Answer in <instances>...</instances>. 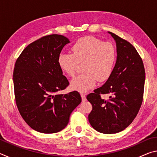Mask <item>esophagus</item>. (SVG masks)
I'll use <instances>...</instances> for the list:
<instances>
[{"instance_id":"34e87169","label":"esophagus","mask_w":157,"mask_h":157,"mask_svg":"<svg viewBox=\"0 0 157 157\" xmlns=\"http://www.w3.org/2000/svg\"><path fill=\"white\" fill-rule=\"evenodd\" d=\"M81 97H82V100L83 102H84V101L86 100V95H85V94H81Z\"/></svg>"}]
</instances>
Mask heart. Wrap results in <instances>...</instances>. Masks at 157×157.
<instances>
[{"label":"heart","mask_w":157,"mask_h":157,"mask_svg":"<svg viewBox=\"0 0 157 157\" xmlns=\"http://www.w3.org/2000/svg\"><path fill=\"white\" fill-rule=\"evenodd\" d=\"M72 54L61 53L57 63L63 73L71 77L75 75L77 63L83 62L84 73L71 82L73 90L85 92L109 78L116 61V50L109 42H102L94 36L79 39L71 48Z\"/></svg>","instance_id":"b5f03b06"}]
</instances>
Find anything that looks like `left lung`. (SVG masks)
I'll return each instance as SVG.
<instances>
[{
  "label": "left lung",
  "mask_w": 157,
  "mask_h": 157,
  "mask_svg": "<svg viewBox=\"0 0 157 157\" xmlns=\"http://www.w3.org/2000/svg\"><path fill=\"white\" fill-rule=\"evenodd\" d=\"M116 44V62L107 82L86 99L92 105L89 121L96 131L107 134L123 131L136 118L143 102L145 79L143 61L135 48L111 32ZM101 94H109L107 100Z\"/></svg>",
  "instance_id": "1"
}]
</instances>
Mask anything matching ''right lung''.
Listing matches in <instances>:
<instances>
[{"label": "right lung", "instance_id": "obj_1", "mask_svg": "<svg viewBox=\"0 0 157 157\" xmlns=\"http://www.w3.org/2000/svg\"><path fill=\"white\" fill-rule=\"evenodd\" d=\"M68 43L60 34L45 36L28 45L15 63L16 103L26 123L36 132L52 134L64 129L71 113L82 102L76 91L57 94L69 84L57 63Z\"/></svg>", "mask_w": 157, "mask_h": 157}]
</instances>
